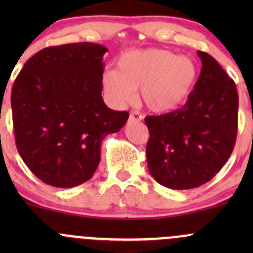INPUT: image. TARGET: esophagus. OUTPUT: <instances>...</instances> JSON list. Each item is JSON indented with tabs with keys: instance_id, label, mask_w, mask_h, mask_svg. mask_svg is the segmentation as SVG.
<instances>
[{
	"instance_id": "obj_1",
	"label": "esophagus",
	"mask_w": 253,
	"mask_h": 253,
	"mask_svg": "<svg viewBox=\"0 0 253 253\" xmlns=\"http://www.w3.org/2000/svg\"><path fill=\"white\" fill-rule=\"evenodd\" d=\"M143 119V116L139 112L137 111H132L131 114H129V122H134V121H141Z\"/></svg>"
}]
</instances>
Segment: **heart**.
<instances>
[{
  "label": "heart",
  "mask_w": 253,
  "mask_h": 253,
  "mask_svg": "<svg viewBox=\"0 0 253 253\" xmlns=\"http://www.w3.org/2000/svg\"><path fill=\"white\" fill-rule=\"evenodd\" d=\"M119 70L104 75V88L117 104L132 100L139 89L143 104L154 112L177 108L190 95L198 70L187 56L162 48L131 50L119 58Z\"/></svg>",
  "instance_id": "heart-1"
}]
</instances>
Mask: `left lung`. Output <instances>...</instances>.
<instances>
[{
  "instance_id": "8db88e82",
  "label": "left lung",
  "mask_w": 253,
  "mask_h": 253,
  "mask_svg": "<svg viewBox=\"0 0 253 253\" xmlns=\"http://www.w3.org/2000/svg\"><path fill=\"white\" fill-rule=\"evenodd\" d=\"M202 70L185 105L147 116V163L157 182L190 190L208 182L231 155L237 134L239 95L215 58L197 51Z\"/></svg>"
}]
</instances>
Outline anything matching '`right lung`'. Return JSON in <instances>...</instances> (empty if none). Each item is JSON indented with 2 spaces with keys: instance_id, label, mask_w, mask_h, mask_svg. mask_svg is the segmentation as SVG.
I'll return each instance as SVG.
<instances>
[{
  "instance_id": "add662e5",
  "label": "right lung",
  "mask_w": 253,
  "mask_h": 253,
  "mask_svg": "<svg viewBox=\"0 0 253 253\" xmlns=\"http://www.w3.org/2000/svg\"><path fill=\"white\" fill-rule=\"evenodd\" d=\"M106 51L94 42L45 47L25 62L13 83L17 149L30 171L53 187L91 178L103 139L129 116L109 109L101 98Z\"/></svg>"
}]
</instances>
